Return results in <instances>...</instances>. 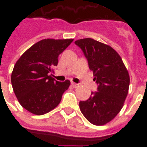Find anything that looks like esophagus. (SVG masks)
<instances>
[{
	"label": "esophagus",
	"mask_w": 147,
	"mask_h": 147,
	"mask_svg": "<svg viewBox=\"0 0 147 147\" xmlns=\"http://www.w3.org/2000/svg\"><path fill=\"white\" fill-rule=\"evenodd\" d=\"M71 86H72L73 88H76V87H78V86H79V84H77V83H74V82H71Z\"/></svg>",
	"instance_id": "1"
}]
</instances>
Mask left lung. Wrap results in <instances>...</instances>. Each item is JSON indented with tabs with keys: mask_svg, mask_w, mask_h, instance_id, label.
Listing matches in <instances>:
<instances>
[{
	"mask_svg": "<svg viewBox=\"0 0 147 147\" xmlns=\"http://www.w3.org/2000/svg\"><path fill=\"white\" fill-rule=\"evenodd\" d=\"M84 53L98 83V92L80 102V110L94 125H104L123 108L130 84L129 73L120 56L110 45L92 38L75 42Z\"/></svg>",
	"mask_w": 147,
	"mask_h": 147,
	"instance_id": "left-lung-1",
	"label": "left lung"
}]
</instances>
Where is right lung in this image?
I'll return each mask as SVG.
<instances>
[{
    "label": "right lung",
    "mask_w": 147,
    "mask_h": 147,
    "mask_svg": "<svg viewBox=\"0 0 147 147\" xmlns=\"http://www.w3.org/2000/svg\"><path fill=\"white\" fill-rule=\"evenodd\" d=\"M73 39L47 38L24 52L15 64L11 82L23 107L35 115H43L57 106L70 81L58 82L49 76L58 64V57Z\"/></svg>",
    "instance_id": "obj_1"
}]
</instances>
